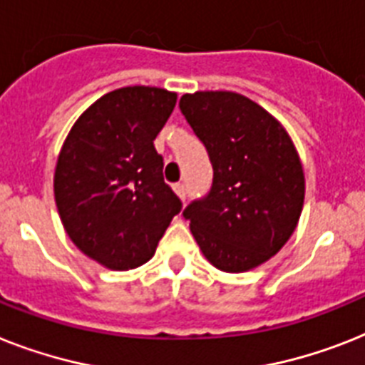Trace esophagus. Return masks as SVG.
Returning a JSON list of instances; mask_svg holds the SVG:
<instances>
[{
	"label": "esophagus",
	"instance_id": "obj_1",
	"mask_svg": "<svg viewBox=\"0 0 365 365\" xmlns=\"http://www.w3.org/2000/svg\"><path fill=\"white\" fill-rule=\"evenodd\" d=\"M173 188H175L177 195H179L180 200L185 201V200H186V192H188V188H186V185H185V182H177V185L173 186Z\"/></svg>",
	"mask_w": 365,
	"mask_h": 365
}]
</instances>
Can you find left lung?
Segmentation results:
<instances>
[{"label": "left lung", "instance_id": "left-lung-1", "mask_svg": "<svg viewBox=\"0 0 365 365\" xmlns=\"http://www.w3.org/2000/svg\"><path fill=\"white\" fill-rule=\"evenodd\" d=\"M179 108L212 164L210 190L182 216L216 269H255L278 254L302 212L304 171L293 141L239 93L182 95Z\"/></svg>", "mask_w": 365, "mask_h": 365}]
</instances>
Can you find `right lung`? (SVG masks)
<instances>
[{
	"label": "right lung",
	"instance_id": "1",
	"mask_svg": "<svg viewBox=\"0 0 365 365\" xmlns=\"http://www.w3.org/2000/svg\"><path fill=\"white\" fill-rule=\"evenodd\" d=\"M175 102L158 87L108 93L81 113L59 153L53 194L65 231L111 270L147 263L182 209L153 143Z\"/></svg>",
	"mask_w": 365,
	"mask_h": 365
}]
</instances>
